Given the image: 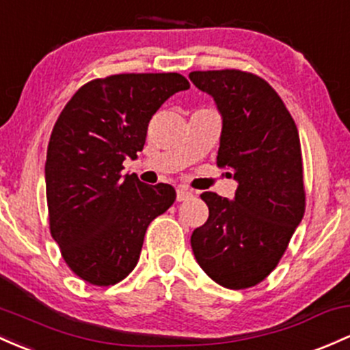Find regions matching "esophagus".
Instances as JSON below:
<instances>
[{
	"mask_svg": "<svg viewBox=\"0 0 350 350\" xmlns=\"http://www.w3.org/2000/svg\"><path fill=\"white\" fill-rule=\"evenodd\" d=\"M193 198V193H191L189 189H186V187H178V191H176V199H178L179 202L186 201V199Z\"/></svg>",
	"mask_w": 350,
	"mask_h": 350,
	"instance_id": "obj_1",
	"label": "esophagus"
}]
</instances>
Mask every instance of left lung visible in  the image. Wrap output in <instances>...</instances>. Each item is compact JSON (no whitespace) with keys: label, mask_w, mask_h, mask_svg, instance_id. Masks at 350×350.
Returning <instances> with one entry per match:
<instances>
[{"label":"left lung","mask_w":350,"mask_h":350,"mask_svg":"<svg viewBox=\"0 0 350 350\" xmlns=\"http://www.w3.org/2000/svg\"><path fill=\"white\" fill-rule=\"evenodd\" d=\"M222 116L217 166L231 167L234 201L202 193L209 217L191 247L202 271L228 289H245L279 264L304 217L306 191L297 126L267 81L239 69L193 71Z\"/></svg>","instance_id":"8db88e82"}]
</instances>
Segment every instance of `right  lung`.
Masks as SVG:
<instances>
[{"label":"right lung","mask_w":350,"mask_h":350,"mask_svg":"<svg viewBox=\"0 0 350 350\" xmlns=\"http://www.w3.org/2000/svg\"><path fill=\"white\" fill-rule=\"evenodd\" d=\"M189 81L178 72L113 75L76 91L61 111L46 154L49 231L83 281L113 286L139 260L151 221L176 199L174 187L122 176L143 151L161 105Z\"/></svg>","instance_id":"right-lung-1"}]
</instances>
